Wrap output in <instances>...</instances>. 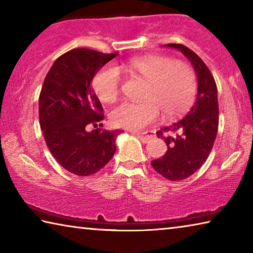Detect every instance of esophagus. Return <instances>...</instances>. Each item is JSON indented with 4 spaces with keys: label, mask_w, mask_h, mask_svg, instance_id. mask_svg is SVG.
<instances>
[{
    "label": "esophagus",
    "mask_w": 253,
    "mask_h": 253,
    "mask_svg": "<svg viewBox=\"0 0 253 253\" xmlns=\"http://www.w3.org/2000/svg\"><path fill=\"white\" fill-rule=\"evenodd\" d=\"M132 134H134V135H136L137 137H138L140 142L144 143V144L148 143V140L151 139L152 137H153V135H144V134H140V132H136V131H132Z\"/></svg>",
    "instance_id": "34e87169"
}]
</instances>
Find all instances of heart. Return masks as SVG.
I'll return each instance as SVG.
<instances>
[{
	"label": "heart",
	"mask_w": 253,
	"mask_h": 253,
	"mask_svg": "<svg viewBox=\"0 0 253 253\" xmlns=\"http://www.w3.org/2000/svg\"><path fill=\"white\" fill-rule=\"evenodd\" d=\"M121 69L142 77L147 81L142 101H124L111 111L115 126L142 130L156 122L162 111L165 117H174L186 111L194 102L198 81L195 72L186 63L164 55H144L130 59ZM121 85V71L106 66L92 79V87L102 102L116 100Z\"/></svg>",
	"instance_id": "obj_1"
}]
</instances>
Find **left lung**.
<instances>
[{
  "label": "left lung",
  "instance_id": "1",
  "mask_svg": "<svg viewBox=\"0 0 253 253\" xmlns=\"http://www.w3.org/2000/svg\"><path fill=\"white\" fill-rule=\"evenodd\" d=\"M185 55L198 77L196 100L178 122L156 132L165 140L168 151L162 158L152 161L153 169L169 181H182L204 164L213 147L219 127L217 88L211 71L194 51L183 44H164Z\"/></svg>",
  "mask_w": 253,
  "mask_h": 253
}]
</instances>
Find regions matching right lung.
<instances>
[{
	"label": "right lung",
	"mask_w": 253,
	"mask_h": 253,
	"mask_svg": "<svg viewBox=\"0 0 253 253\" xmlns=\"http://www.w3.org/2000/svg\"><path fill=\"white\" fill-rule=\"evenodd\" d=\"M118 53L74 49L55 60L39 97V119L49 151L63 169L79 176L97 173L116 152L122 130L102 126V107L91 81Z\"/></svg>",
	"instance_id": "obj_1"
}]
</instances>
